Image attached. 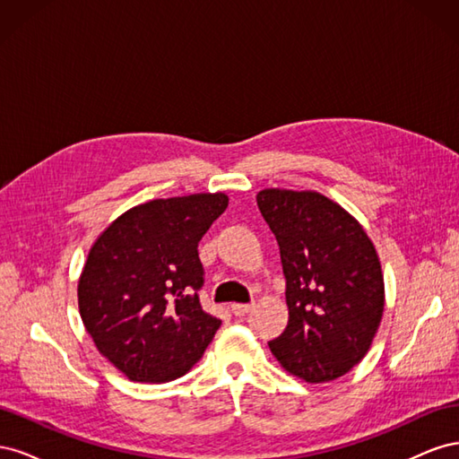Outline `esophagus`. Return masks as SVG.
I'll use <instances>...</instances> for the list:
<instances>
[{
  "label": "esophagus",
  "instance_id": "esophagus-1",
  "mask_svg": "<svg viewBox=\"0 0 459 459\" xmlns=\"http://www.w3.org/2000/svg\"><path fill=\"white\" fill-rule=\"evenodd\" d=\"M253 307H255V304H231V312L238 317H243L253 310Z\"/></svg>",
  "mask_w": 459,
  "mask_h": 459
}]
</instances>
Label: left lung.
Instances as JSON below:
<instances>
[{
    "label": "left lung",
    "mask_w": 459,
    "mask_h": 459,
    "mask_svg": "<svg viewBox=\"0 0 459 459\" xmlns=\"http://www.w3.org/2000/svg\"><path fill=\"white\" fill-rule=\"evenodd\" d=\"M256 203L287 280L289 322L270 351L307 383L339 379L368 354L381 324L377 251L362 224L322 193L270 187L258 191Z\"/></svg>",
    "instance_id": "obj_1"
}]
</instances>
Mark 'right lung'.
Masks as SVG:
<instances>
[{
  "label": "right lung",
  "instance_id": "right-lung-1",
  "mask_svg": "<svg viewBox=\"0 0 459 459\" xmlns=\"http://www.w3.org/2000/svg\"><path fill=\"white\" fill-rule=\"evenodd\" d=\"M226 193L155 199L120 214L91 245L78 280V308L97 351L130 381L186 375L220 319L197 290V245L228 208Z\"/></svg>",
  "mask_w": 459,
  "mask_h": 459
}]
</instances>
